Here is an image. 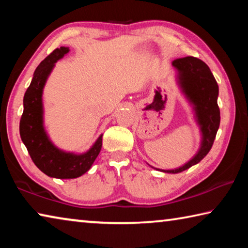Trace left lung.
<instances>
[{"label": "left lung", "instance_id": "obj_1", "mask_svg": "<svg viewBox=\"0 0 248 248\" xmlns=\"http://www.w3.org/2000/svg\"><path fill=\"white\" fill-rule=\"evenodd\" d=\"M176 72V83L187 100L200 131V145L196 154L184 165L173 170L152 169L167 174H177L194 166L211 150L220 125V109L217 106L219 86L209 66L194 57L176 59L171 62Z\"/></svg>", "mask_w": 248, "mask_h": 248}]
</instances>
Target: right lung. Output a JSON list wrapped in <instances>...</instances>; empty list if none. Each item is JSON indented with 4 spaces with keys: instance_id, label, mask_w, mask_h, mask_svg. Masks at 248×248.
Listing matches in <instances>:
<instances>
[{
    "instance_id": "add662e5",
    "label": "right lung",
    "mask_w": 248,
    "mask_h": 248,
    "mask_svg": "<svg viewBox=\"0 0 248 248\" xmlns=\"http://www.w3.org/2000/svg\"><path fill=\"white\" fill-rule=\"evenodd\" d=\"M69 47L57 48L41 61L32 75L24 95V111L19 123V134L35 165L49 177L78 178L89 170L102 149L103 134L83 153L64 151L53 143L45 127L44 89L49 75L60 59L69 53Z\"/></svg>"
}]
</instances>
